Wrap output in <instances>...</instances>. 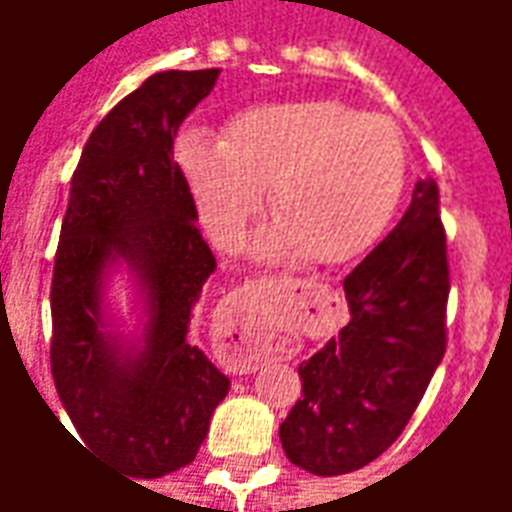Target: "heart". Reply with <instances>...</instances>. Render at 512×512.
<instances>
[{"instance_id": "b5f03b06", "label": "heart", "mask_w": 512, "mask_h": 512, "mask_svg": "<svg viewBox=\"0 0 512 512\" xmlns=\"http://www.w3.org/2000/svg\"><path fill=\"white\" fill-rule=\"evenodd\" d=\"M178 161L216 244L233 246L263 205L277 227L263 257L299 249L310 266L362 255L392 222L406 186V147L381 115L337 101H279L246 109L222 142L186 131Z\"/></svg>"}]
</instances>
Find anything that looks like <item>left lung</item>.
Wrapping results in <instances>:
<instances>
[{
    "label": "left lung",
    "mask_w": 512,
    "mask_h": 512,
    "mask_svg": "<svg viewBox=\"0 0 512 512\" xmlns=\"http://www.w3.org/2000/svg\"><path fill=\"white\" fill-rule=\"evenodd\" d=\"M351 321L299 365L301 400L279 425L301 469L334 477L392 447L447 348V235L436 180H417L392 233L343 279Z\"/></svg>",
    "instance_id": "obj_1"
}]
</instances>
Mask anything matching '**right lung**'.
<instances>
[{
    "instance_id": "obj_1",
    "label": "right lung",
    "mask_w": 512,
    "mask_h": 512,
    "mask_svg": "<svg viewBox=\"0 0 512 512\" xmlns=\"http://www.w3.org/2000/svg\"><path fill=\"white\" fill-rule=\"evenodd\" d=\"M219 68L161 71L95 126L73 172L51 279V376L84 450L153 480L194 461L230 378L189 343L205 279L216 271L197 205L172 158L180 123ZM137 277L148 323L139 341L103 312L108 268Z\"/></svg>"
}]
</instances>
